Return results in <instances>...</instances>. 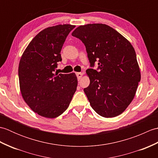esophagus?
I'll list each match as a JSON object with an SVG mask.
<instances>
[{
	"instance_id": "esophagus-1",
	"label": "esophagus",
	"mask_w": 158,
	"mask_h": 158,
	"mask_svg": "<svg viewBox=\"0 0 158 158\" xmlns=\"http://www.w3.org/2000/svg\"><path fill=\"white\" fill-rule=\"evenodd\" d=\"M76 75L77 77V79L79 80L83 77V73H76Z\"/></svg>"
}]
</instances>
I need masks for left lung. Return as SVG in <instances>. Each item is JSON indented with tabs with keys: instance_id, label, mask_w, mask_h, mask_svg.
<instances>
[{
	"instance_id": "left-lung-1",
	"label": "left lung",
	"mask_w": 158,
	"mask_h": 158,
	"mask_svg": "<svg viewBox=\"0 0 158 158\" xmlns=\"http://www.w3.org/2000/svg\"><path fill=\"white\" fill-rule=\"evenodd\" d=\"M84 43L93 66L86 70L89 85L84 92L92 108L100 116L119 115L135 98L140 71L135 50L123 36L104 23L79 26L72 32Z\"/></svg>"
}]
</instances>
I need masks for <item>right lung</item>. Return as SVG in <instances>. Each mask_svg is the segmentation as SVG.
Here are the masks:
<instances>
[{
    "mask_svg": "<svg viewBox=\"0 0 158 158\" xmlns=\"http://www.w3.org/2000/svg\"><path fill=\"white\" fill-rule=\"evenodd\" d=\"M75 27L59 24L43 30L30 42L20 59L19 88L33 111L47 118H56L68 108L76 92L75 73H54L57 62L69 32Z\"/></svg>",
    "mask_w": 158,
    "mask_h": 158,
    "instance_id": "obj_1",
    "label": "right lung"
}]
</instances>
